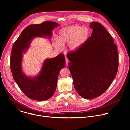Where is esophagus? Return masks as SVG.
Returning a JSON list of instances; mask_svg holds the SVG:
<instances>
[{
  "mask_svg": "<svg viewBox=\"0 0 130 130\" xmlns=\"http://www.w3.org/2000/svg\"><path fill=\"white\" fill-rule=\"evenodd\" d=\"M65 63H66V64H68V63H69V61H68V59L66 57V59H65Z\"/></svg>",
  "mask_w": 130,
  "mask_h": 130,
  "instance_id": "obj_1",
  "label": "esophagus"
}]
</instances>
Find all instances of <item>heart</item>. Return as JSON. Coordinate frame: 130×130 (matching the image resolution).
<instances>
[{"instance_id": "obj_1", "label": "heart", "mask_w": 130, "mask_h": 130, "mask_svg": "<svg viewBox=\"0 0 130 130\" xmlns=\"http://www.w3.org/2000/svg\"><path fill=\"white\" fill-rule=\"evenodd\" d=\"M88 35L87 28L79 25L72 26L61 30L58 40L55 42V46L58 48H61L63 45L68 43V48L75 51L86 41Z\"/></svg>"}]
</instances>
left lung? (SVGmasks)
I'll return each mask as SVG.
<instances>
[{
    "mask_svg": "<svg viewBox=\"0 0 130 130\" xmlns=\"http://www.w3.org/2000/svg\"><path fill=\"white\" fill-rule=\"evenodd\" d=\"M90 37L67 54L68 68L78 93L85 99L101 95L114 80L118 68L117 48L111 35L98 22L92 23Z\"/></svg>",
    "mask_w": 130,
    "mask_h": 130,
    "instance_id": "left-lung-1",
    "label": "left lung"
}]
</instances>
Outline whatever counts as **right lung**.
<instances>
[{"label":"right lung","mask_w":130,"mask_h":130,"mask_svg":"<svg viewBox=\"0 0 130 130\" xmlns=\"http://www.w3.org/2000/svg\"><path fill=\"white\" fill-rule=\"evenodd\" d=\"M59 24L45 22L27 27L14 42L10 57V67L13 78L23 93L28 98L39 101L50 98L55 92L60 70L65 66L64 54L47 59L40 75L32 79L25 76L22 71V52L35 36H50L52 30Z\"/></svg>","instance_id":"1"}]
</instances>
